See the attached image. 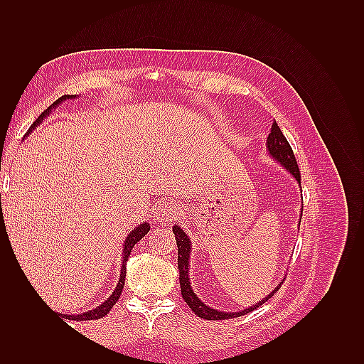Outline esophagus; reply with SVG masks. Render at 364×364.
Masks as SVG:
<instances>
[{
	"mask_svg": "<svg viewBox=\"0 0 364 364\" xmlns=\"http://www.w3.org/2000/svg\"><path fill=\"white\" fill-rule=\"evenodd\" d=\"M156 215L161 220L162 223H168L171 220H174L178 217V208H176L173 203H162L159 206H156Z\"/></svg>",
	"mask_w": 364,
	"mask_h": 364,
	"instance_id": "obj_1",
	"label": "esophagus"
}]
</instances>
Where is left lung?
<instances>
[{"label":"left lung","instance_id":"1","mask_svg":"<svg viewBox=\"0 0 364 364\" xmlns=\"http://www.w3.org/2000/svg\"><path fill=\"white\" fill-rule=\"evenodd\" d=\"M266 149H267L269 156H272V159H274L278 164H281L282 167L290 173L291 178L301 186V173H299V168H297L293 150L289 144V141L285 139V136L282 135V132H281V129L277 123H273V126H272V130H270V134L267 136ZM301 217H302V211H301ZM173 234L176 237V243H178V267H179V282H181L182 297H183V301L186 302V305H188L191 310L194 311V314H197L202 318H206V321H226V318L240 317V316H245V314H247L253 310H257L258 306H261L262 304H266L270 299V297L279 290L281 284L284 282V281H281L277 285V287H274L269 294L264 296L261 301L245 308V310H240V311L217 310V308L209 306L203 301H200V297L194 293V290L191 287V282H190V255H191L193 245H191L190 237L186 235L185 230L178 225L173 226Z\"/></svg>","mask_w":364,"mask_h":364}]
</instances>
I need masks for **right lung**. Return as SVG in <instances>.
<instances>
[{"mask_svg": "<svg viewBox=\"0 0 364 364\" xmlns=\"http://www.w3.org/2000/svg\"><path fill=\"white\" fill-rule=\"evenodd\" d=\"M77 97H79V95H62V97L59 98V100L54 102V103L47 109V111H43V112L38 117V119H36L35 123H33V126L30 127L28 134H30V132H31L33 129H36V127L42 123L43 118H47V117L53 112V109H56L60 103L67 102V100H73V98H77ZM149 230H150V225H149L147 222H144V223L138 225L135 229H132V232H129V235L126 237L124 245H123V257H121V262H123V264H121L119 279H118V284H117L115 290L112 291V294L109 296L105 302H102L100 305L92 308V310L86 311V313H80V314H60V316H62L63 318H73V321H95V318L105 317L109 311H111V308H112V306L117 304V301L119 299V294H121V291H123V287H124V281H126V261L129 259L130 252H132V249L135 247V245L138 243V241H139L142 237L147 235Z\"/></svg>", "mask_w": 364, "mask_h": 364, "instance_id": "right-lung-1", "label": "right lung"}]
</instances>
